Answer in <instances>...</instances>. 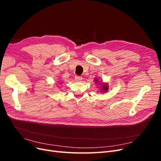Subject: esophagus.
<instances>
[{
  "label": "esophagus",
  "mask_w": 161,
  "mask_h": 161,
  "mask_svg": "<svg viewBox=\"0 0 161 161\" xmlns=\"http://www.w3.org/2000/svg\"><path fill=\"white\" fill-rule=\"evenodd\" d=\"M82 78L81 76H75V80H76V81H77V82H80V81H81V80H82Z\"/></svg>",
  "instance_id": "34e87169"
}]
</instances>
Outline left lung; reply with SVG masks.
<instances>
[{
    "mask_svg": "<svg viewBox=\"0 0 161 161\" xmlns=\"http://www.w3.org/2000/svg\"><path fill=\"white\" fill-rule=\"evenodd\" d=\"M96 83H97L98 82V80L97 79H95V80ZM101 84V91L102 92H108V91L109 90V86H108V83H105V82H102Z\"/></svg>",
    "mask_w": 161,
    "mask_h": 161,
    "instance_id": "obj_1",
    "label": "left lung"
}]
</instances>
